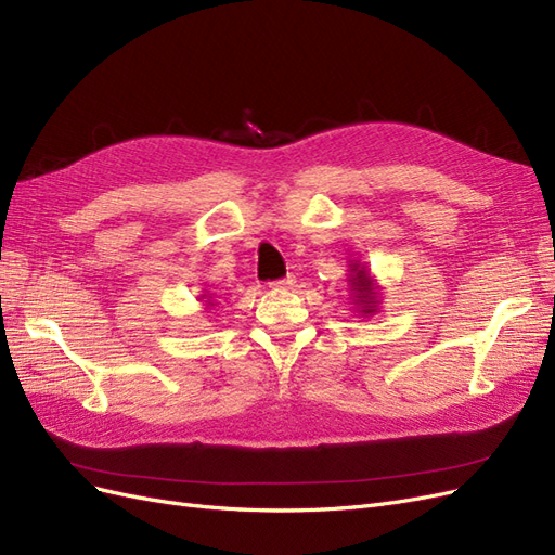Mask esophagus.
<instances>
[{
  "mask_svg": "<svg viewBox=\"0 0 555 555\" xmlns=\"http://www.w3.org/2000/svg\"><path fill=\"white\" fill-rule=\"evenodd\" d=\"M294 284H296V278H294V275H287V278L271 282V287H273V289H292Z\"/></svg>",
  "mask_w": 555,
  "mask_h": 555,
  "instance_id": "1",
  "label": "esophagus"
}]
</instances>
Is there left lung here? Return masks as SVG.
Returning a JSON list of instances; mask_svg holds the SVG:
<instances>
[{"instance_id":"left-lung-1","label":"left lung","mask_w":555,"mask_h":555,"mask_svg":"<svg viewBox=\"0 0 555 555\" xmlns=\"http://www.w3.org/2000/svg\"><path fill=\"white\" fill-rule=\"evenodd\" d=\"M349 289L351 296H354L357 310L363 314H375L377 306H379V296H377V287L373 275L367 273V268L361 266L359 261L349 263Z\"/></svg>"}]
</instances>
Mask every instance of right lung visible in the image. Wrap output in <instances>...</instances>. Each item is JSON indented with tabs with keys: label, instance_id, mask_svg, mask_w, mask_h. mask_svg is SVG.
Instances as JSON below:
<instances>
[{
	"label": "right lung",
	"instance_id": "right-lung-1",
	"mask_svg": "<svg viewBox=\"0 0 555 555\" xmlns=\"http://www.w3.org/2000/svg\"><path fill=\"white\" fill-rule=\"evenodd\" d=\"M201 298H204V296H201Z\"/></svg>",
	"mask_w": 555,
	"mask_h": 555
}]
</instances>
